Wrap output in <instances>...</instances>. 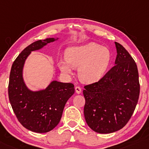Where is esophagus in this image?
Wrapping results in <instances>:
<instances>
[{"label": "esophagus", "instance_id": "obj_1", "mask_svg": "<svg viewBox=\"0 0 149 149\" xmlns=\"http://www.w3.org/2000/svg\"><path fill=\"white\" fill-rule=\"evenodd\" d=\"M75 93H76L77 94H80L81 93V89L79 86H75Z\"/></svg>", "mask_w": 149, "mask_h": 149}]
</instances>
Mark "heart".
I'll return each mask as SVG.
<instances>
[{
    "mask_svg": "<svg viewBox=\"0 0 149 149\" xmlns=\"http://www.w3.org/2000/svg\"><path fill=\"white\" fill-rule=\"evenodd\" d=\"M111 53L108 48L95 42L69 48L65 52V59L58 61L60 70L65 74L72 73V68H78L81 81L91 83L102 77L109 66Z\"/></svg>",
    "mask_w": 149,
    "mask_h": 149,
    "instance_id": "heart-1",
    "label": "heart"
}]
</instances>
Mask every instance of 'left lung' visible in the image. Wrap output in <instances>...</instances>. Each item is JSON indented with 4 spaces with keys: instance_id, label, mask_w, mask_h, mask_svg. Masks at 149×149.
I'll return each instance as SVG.
<instances>
[{
    "instance_id": "left-lung-1",
    "label": "left lung",
    "mask_w": 149,
    "mask_h": 149,
    "mask_svg": "<svg viewBox=\"0 0 149 149\" xmlns=\"http://www.w3.org/2000/svg\"><path fill=\"white\" fill-rule=\"evenodd\" d=\"M115 65L97 82L83 91L84 113L91 128L109 134L122 128L131 118L140 95L137 65L125 48L115 42Z\"/></svg>"
}]
</instances>
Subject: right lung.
I'll use <instances>...</instances> for the list:
<instances>
[{
    "label": "right lung",
    "instance_id": "obj_1",
    "mask_svg": "<svg viewBox=\"0 0 149 149\" xmlns=\"http://www.w3.org/2000/svg\"><path fill=\"white\" fill-rule=\"evenodd\" d=\"M57 39L51 38L32 43L19 54L11 67L8 88L10 103L21 124L33 132L46 133L54 129L59 123L67 101L75 92L73 84L56 80L45 90L32 91L23 78L25 61L31 52Z\"/></svg>",
    "mask_w": 149,
    "mask_h": 149
}]
</instances>
